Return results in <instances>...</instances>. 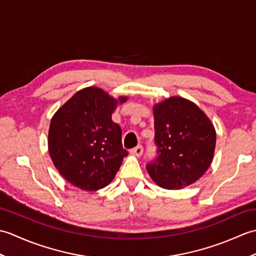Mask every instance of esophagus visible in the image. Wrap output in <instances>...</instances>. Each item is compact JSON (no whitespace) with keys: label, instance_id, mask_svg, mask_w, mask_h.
<instances>
[{"label":"esophagus","instance_id":"1","mask_svg":"<svg viewBox=\"0 0 256 256\" xmlns=\"http://www.w3.org/2000/svg\"><path fill=\"white\" fill-rule=\"evenodd\" d=\"M131 154L138 156V157L142 156V154H143V146L142 145H138V146H136V148H134L133 150H131Z\"/></svg>","mask_w":256,"mask_h":256}]
</instances>
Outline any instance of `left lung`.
Wrapping results in <instances>:
<instances>
[{"label": "left lung", "instance_id": "obj_1", "mask_svg": "<svg viewBox=\"0 0 256 256\" xmlns=\"http://www.w3.org/2000/svg\"><path fill=\"white\" fill-rule=\"evenodd\" d=\"M156 158L146 165L148 175L165 189H182L196 182L211 165L216 130L198 106L170 96L153 108Z\"/></svg>", "mask_w": 256, "mask_h": 256}]
</instances>
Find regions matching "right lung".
Masks as SVG:
<instances>
[{
	"label": "right lung",
	"mask_w": 256,
	"mask_h": 256,
	"mask_svg": "<svg viewBox=\"0 0 256 256\" xmlns=\"http://www.w3.org/2000/svg\"><path fill=\"white\" fill-rule=\"evenodd\" d=\"M126 100L88 86L54 114L48 150L60 175L74 187L96 192L116 177L128 150H123L122 130L112 121V113Z\"/></svg>",
	"instance_id": "add662e5"
}]
</instances>
